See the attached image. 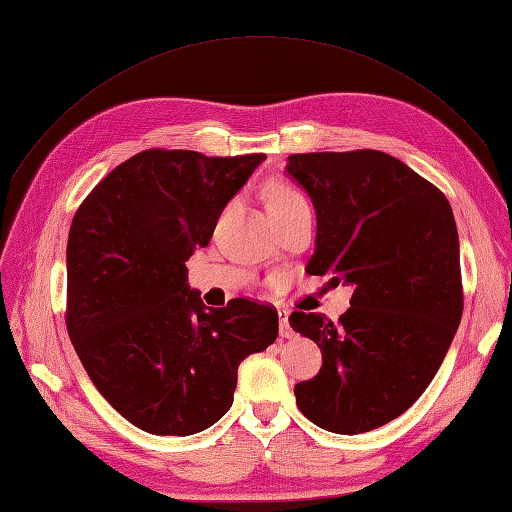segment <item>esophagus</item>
<instances>
[{
  "instance_id": "1",
  "label": "esophagus",
  "mask_w": 512,
  "mask_h": 512,
  "mask_svg": "<svg viewBox=\"0 0 512 512\" xmlns=\"http://www.w3.org/2000/svg\"><path fill=\"white\" fill-rule=\"evenodd\" d=\"M278 317H280V336L282 339H293V328H291V323H289V310L286 308H280L278 310Z\"/></svg>"
}]
</instances>
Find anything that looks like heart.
<instances>
[{
    "label": "heart",
    "instance_id": "1",
    "mask_svg": "<svg viewBox=\"0 0 512 512\" xmlns=\"http://www.w3.org/2000/svg\"><path fill=\"white\" fill-rule=\"evenodd\" d=\"M299 204H306L304 195L299 193L295 186L286 184V182L273 184L271 189H269V193H267V206H269L271 217L282 215V213H289L291 208H295Z\"/></svg>",
    "mask_w": 512,
    "mask_h": 512
}]
</instances>
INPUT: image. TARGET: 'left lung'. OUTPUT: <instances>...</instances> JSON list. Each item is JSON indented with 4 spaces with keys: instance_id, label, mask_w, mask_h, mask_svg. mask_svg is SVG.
Instances as JSON below:
<instances>
[{
    "instance_id": "obj_1",
    "label": "left lung",
    "mask_w": 512,
    "mask_h": 512,
    "mask_svg": "<svg viewBox=\"0 0 512 512\" xmlns=\"http://www.w3.org/2000/svg\"><path fill=\"white\" fill-rule=\"evenodd\" d=\"M286 173L317 213L310 276L354 284L350 308L330 321L295 310L291 328L323 363L295 384L315 426L360 434L393 421L428 389L463 315L452 206L434 184L376 149L289 156Z\"/></svg>"
}]
</instances>
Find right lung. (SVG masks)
<instances>
[{
  "mask_svg": "<svg viewBox=\"0 0 512 512\" xmlns=\"http://www.w3.org/2000/svg\"><path fill=\"white\" fill-rule=\"evenodd\" d=\"M265 158L145 149L71 221L69 339L106 402L149 434L213 426L232 406L239 365L276 341V308L245 297L208 308L184 265Z\"/></svg>",
  "mask_w": 512,
  "mask_h": 512,
  "instance_id": "obj_1",
  "label": "right lung"
}]
</instances>
